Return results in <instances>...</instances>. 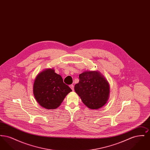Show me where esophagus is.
Instances as JSON below:
<instances>
[{"label": "esophagus", "instance_id": "1", "mask_svg": "<svg viewBox=\"0 0 150 150\" xmlns=\"http://www.w3.org/2000/svg\"><path fill=\"white\" fill-rule=\"evenodd\" d=\"M70 88L71 89L72 91H74V85H72V84L70 85Z\"/></svg>", "mask_w": 150, "mask_h": 150}]
</instances>
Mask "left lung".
I'll list each match as a JSON object with an SVG mask.
<instances>
[{"instance_id": "1", "label": "left lung", "mask_w": 150, "mask_h": 150, "mask_svg": "<svg viewBox=\"0 0 150 150\" xmlns=\"http://www.w3.org/2000/svg\"><path fill=\"white\" fill-rule=\"evenodd\" d=\"M74 89L83 103L91 110L103 107L109 98V83L98 71H86L80 74L79 82Z\"/></svg>"}]
</instances>
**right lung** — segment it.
<instances>
[{"mask_svg": "<svg viewBox=\"0 0 150 150\" xmlns=\"http://www.w3.org/2000/svg\"><path fill=\"white\" fill-rule=\"evenodd\" d=\"M71 91L53 68L44 69L38 74L33 84V93L37 102L47 110L59 107Z\"/></svg>", "mask_w": 150, "mask_h": 150, "instance_id": "obj_1", "label": "right lung"}]
</instances>
